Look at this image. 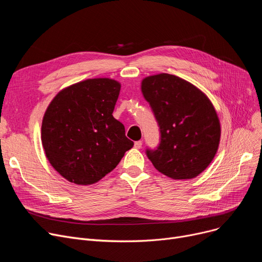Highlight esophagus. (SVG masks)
Returning <instances> with one entry per match:
<instances>
[{
    "mask_svg": "<svg viewBox=\"0 0 262 262\" xmlns=\"http://www.w3.org/2000/svg\"><path fill=\"white\" fill-rule=\"evenodd\" d=\"M141 146H142V141L141 140L135 142V147L136 148H141Z\"/></svg>",
    "mask_w": 262,
    "mask_h": 262,
    "instance_id": "esophagus-1",
    "label": "esophagus"
}]
</instances>
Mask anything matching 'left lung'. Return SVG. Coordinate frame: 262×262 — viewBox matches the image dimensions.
Instances as JSON below:
<instances>
[{"mask_svg":"<svg viewBox=\"0 0 262 262\" xmlns=\"http://www.w3.org/2000/svg\"><path fill=\"white\" fill-rule=\"evenodd\" d=\"M144 99L160 130L156 149L146 156L160 173L173 180H191L214 158L221 126L210 100L191 82L168 73L145 77Z\"/></svg>","mask_w":262,"mask_h":262,"instance_id":"obj_1","label":"left lung"}]
</instances>
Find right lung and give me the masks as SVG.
I'll use <instances>...</instances> for the list:
<instances>
[{"label":"right lung","mask_w":262,"mask_h":262,"mask_svg":"<svg viewBox=\"0 0 262 262\" xmlns=\"http://www.w3.org/2000/svg\"><path fill=\"white\" fill-rule=\"evenodd\" d=\"M120 89L115 79H86L62 89L47 108L41 141L52 167L67 181L99 182L133 147L113 116Z\"/></svg>","instance_id":"add662e5"}]
</instances>
